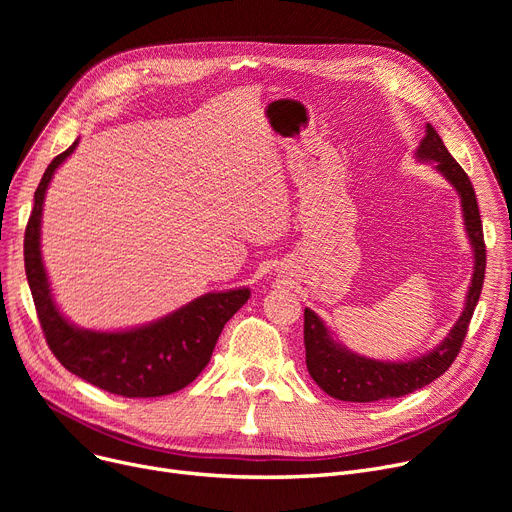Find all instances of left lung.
<instances>
[{"label": "left lung", "mask_w": 512, "mask_h": 512, "mask_svg": "<svg viewBox=\"0 0 512 512\" xmlns=\"http://www.w3.org/2000/svg\"><path fill=\"white\" fill-rule=\"evenodd\" d=\"M415 157L419 161H436V170L454 186V191L459 193L461 199L465 230L475 259L471 284L465 297V309L461 317L456 319V324L452 326L448 336L434 348V351L419 355L411 361H378L348 351L344 344L334 340L332 332L326 328L324 321L319 319V315L307 307V369L315 384L338 400L375 402L405 396L427 384H432L452 365L456 355H459L461 344L467 336L469 321L479 301L483 274H486V245H483V228L473 184L465 170L456 164V159L448 153L440 134L434 130L432 124L425 126V137L421 139Z\"/></svg>", "instance_id": "left-lung-1"}]
</instances>
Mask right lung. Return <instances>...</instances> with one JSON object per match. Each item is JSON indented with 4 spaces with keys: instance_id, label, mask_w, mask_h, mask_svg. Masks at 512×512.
<instances>
[{
    "instance_id": "1",
    "label": "right lung",
    "mask_w": 512,
    "mask_h": 512,
    "mask_svg": "<svg viewBox=\"0 0 512 512\" xmlns=\"http://www.w3.org/2000/svg\"><path fill=\"white\" fill-rule=\"evenodd\" d=\"M78 139L47 166L24 232V270L45 340L56 359L85 382L126 398H153L182 390L205 369L226 321L242 307L247 286L207 292L151 324L118 332L78 328L53 301L41 257V218L47 186L74 153Z\"/></svg>"
}]
</instances>
